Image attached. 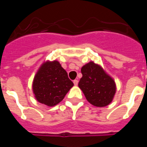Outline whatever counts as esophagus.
I'll use <instances>...</instances> for the list:
<instances>
[{
  "instance_id": "34e87169",
  "label": "esophagus",
  "mask_w": 147,
  "mask_h": 147,
  "mask_svg": "<svg viewBox=\"0 0 147 147\" xmlns=\"http://www.w3.org/2000/svg\"><path fill=\"white\" fill-rule=\"evenodd\" d=\"M78 82H78V80H74V85H76V86L78 85Z\"/></svg>"
}]
</instances>
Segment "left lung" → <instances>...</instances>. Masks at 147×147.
I'll return each instance as SVG.
<instances>
[{
    "label": "left lung",
    "instance_id": "8db88e82",
    "mask_svg": "<svg viewBox=\"0 0 147 147\" xmlns=\"http://www.w3.org/2000/svg\"><path fill=\"white\" fill-rule=\"evenodd\" d=\"M81 72L82 77L78 86L88 102L98 107L110 105L116 92V85L113 78L102 66L93 61L83 65Z\"/></svg>",
    "mask_w": 147,
    "mask_h": 147
}]
</instances>
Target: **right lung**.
<instances>
[{
	"label": "right lung",
	"instance_id": "add662e5",
	"mask_svg": "<svg viewBox=\"0 0 147 147\" xmlns=\"http://www.w3.org/2000/svg\"><path fill=\"white\" fill-rule=\"evenodd\" d=\"M74 86L65 70L57 60H47L37 70L32 90L37 102L48 107H54L62 102Z\"/></svg>",
	"mask_w": 147,
	"mask_h": 147
}]
</instances>
